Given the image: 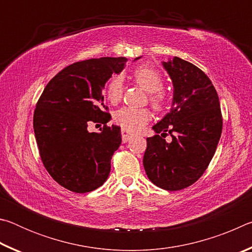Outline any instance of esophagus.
<instances>
[{
    "label": "esophagus",
    "instance_id": "esophagus-1",
    "mask_svg": "<svg viewBox=\"0 0 252 252\" xmlns=\"http://www.w3.org/2000/svg\"><path fill=\"white\" fill-rule=\"evenodd\" d=\"M121 135H122V141L125 143L129 141V140L132 138V134L130 133V132L127 130H125V129L121 130Z\"/></svg>",
    "mask_w": 252,
    "mask_h": 252
}]
</instances>
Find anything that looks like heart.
Here are the masks:
<instances>
[{"label":"heart","mask_w":252,"mask_h":252,"mask_svg":"<svg viewBox=\"0 0 252 252\" xmlns=\"http://www.w3.org/2000/svg\"><path fill=\"white\" fill-rule=\"evenodd\" d=\"M132 78L143 90L150 93L149 102L156 110L160 111L167 103V96L162 92L163 79L160 72L150 65H140L132 72ZM123 94V81L120 75H114L106 87V96L111 103L117 104ZM114 122L125 130L136 132L141 130L151 120V112L146 108L125 106L114 113Z\"/></svg>","instance_id":"1"}]
</instances>
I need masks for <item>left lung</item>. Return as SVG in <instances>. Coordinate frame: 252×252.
Returning <instances> with one entry per match:
<instances>
[{"instance_id": "left-lung-1", "label": "left lung", "mask_w": 252, "mask_h": 252, "mask_svg": "<svg viewBox=\"0 0 252 252\" xmlns=\"http://www.w3.org/2000/svg\"><path fill=\"white\" fill-rule=\"evenodd\" d=\"M162 65L173 84L172 106L152 126L157 134L147 139L143 165L157 187L177 191L206 171L222 132V116L218 93L203 71L178 57ZM167 131L171 143L163 139Z\"/></svg>"}]
</instances>
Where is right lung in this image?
<instances>
[{
	"mask_svg": "<svg viewBox=\"0 0 252 252\" xmlns=\"http://www.w3.org/2000/svg\"><path fill=\"white\" fill-rule=\"evenodd\" d=\"M141 57L135 58L134 61ZM126 58L75 62L46 84L36 103L33 127L41 160L60 186L76 193L90 192L106 181L111 159L121 144L120 126H108L111 116L102 90L125 69ZM90 122L104 130L89 132Z\"/></svg>",
	"mask_w": 252,
	"mask_h": 252,
	"instance_id": "right-lung-1",
	"label": "right lung"
}]
</instances>
